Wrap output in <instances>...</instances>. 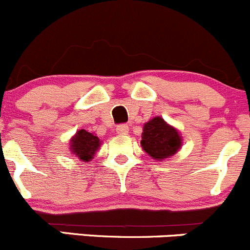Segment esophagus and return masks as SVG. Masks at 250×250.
<instances>
[{
  "label": "esophagus",
  "instance_id": "1",
  "mask_svg": "<svg viewBox=\"0 0 250 250\" xmlns=\"http://www.w3.org/2000/svg\"><path fill=\"white\" fill-rule=\"evenodd\" d=\"M117 133L118 135H127L128 133V126L126 124H120L117 126Z\"/></svg>",
  "mask_w": 250,
  "mask_h": 250
}]
</instances>
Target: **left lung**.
<instances>
[{
    "mask_svg": "<svg viewBox=\"0 0 250 250\" xmlns=\"http://www.w3.org/2000/svg\"><path fill=\"white\" fill-rule=\"evenodd\" d=\"M181 145L182 138L179 131L167 124L163 118H153L143 126L141 146L153 159L163 160L172 157Z\"/></svg>",
    "mask_w": 250,
    "mask_h": 250,
    "instance_id": "obj_1",
    "label": "left lung"
}]
</instances>
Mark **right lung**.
<instances>
[{"instance_id":"obj_1","label":"right lung","mask_w":250,"mask_h":250,"mask_svg":"<svg viewBox=\"0 0 250 250\" xmlns=\"http://www.w3.org/2000/svg\"><path fill=\"white\" fill-rule=\"evenodd\" d=\"M101 141L93 133L86 130H79L70 140V150L83 162H90L100 149Z\"/></svg>"}]
</instances>
